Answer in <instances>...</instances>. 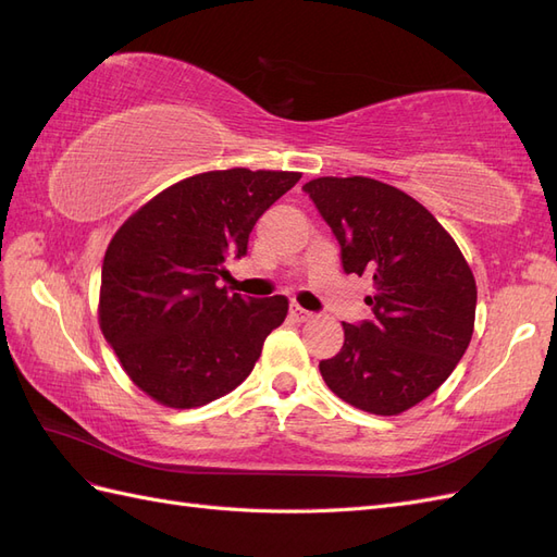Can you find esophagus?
I'll use <instances>...</instances> for the list:
<instances>
[{
	"mask_svg": "<svg viewBox=\"0 0 557 557\" xmlns=\"http://www.w3.org/2000/svg\"><path fill=\"white\" fill-rule=\"evenodd\" d=\"M290 315H293L295 323H307V320H311V318H313V313H311V311L301 309L299 305H293V307H290Z\"/></svg>",
	"mask_w": 557,
	"mask_h": 557,
	"instance_id": "obj_1",
	"label": "esophagus"
}]
</instances>
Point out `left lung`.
<instances>
[{
    "instance_id": "8db88e82",
    "label": "left lung",
    "mask_w": 557,
    "mask_h": 557,
    "mask_svg": "<svg viewBox=\"0 0 557 557\" xmlns=\"http://www.w3.org/2000/svg\"><path fill=\"white\" fill-rule=\"evenodd\" d=\"M342 244L346 274L369 276L374 318L344 325V346L323 360L330 391L350 407L397 416L430 397L474 334L476 281L436 218L393 185L320 176L301 185Z\"/></svg>"
}]
</instances>
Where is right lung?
<instances>
[{
  "mask_svg": "<svg viewBox=\"0 0 557 557\" xmlns=\"http://www.w3.org/2000/svg\"><path fill=\"white\" fill-rule=\"evenodd\" d=\"M301 178L246 166L183 178L115 230L99 285V330L129 381L170 409L232 393L256 367L288 299L218 288L258 218Z\"/></svg>",
  "mask_w": 557,
  "mask_h": 557,
  "instance_id": "1",
  "label": "right lung"
}]
</instances>
